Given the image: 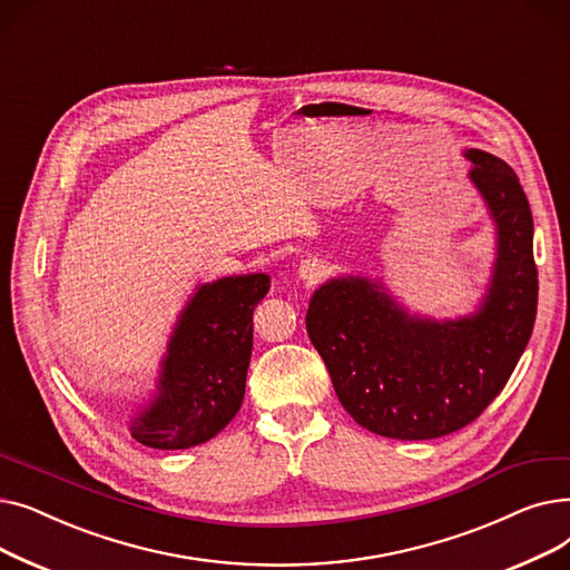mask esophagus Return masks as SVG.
<instances>
[{
	"instance_id": "34e87169",
	"label": "esophagus",
	"mask_w": 570,
	"mask_h": 570,
	"mask_svg": "<svg viewBox=\"0 0 570 570\" xmlns=\"http://www.w3.org/2000/svg\"><path fill=\"white\" fill-rule=\"evenodd\" d=\"M299 276L308 283V285H317L324 276H327V264L317 257H308L299 264Z\"/></svg>"
}]
</instances>
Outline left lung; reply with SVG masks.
I'll return each instance as SVG.
<instances>
[{
  "mask_svg": "<svg viewBox=\"0 0 570 570\" xmlns=\"http://www.w3.org/2000/svg\"><path fill=\"white\" fill-rule=\"evenodd\" d=\"M466 157L499 227L492 287L475 315L411 317L366 278L322 285L306 313L343 409L377 436L429 441L471 424L501 394L533 332L538 268L527 195L503 159L482 150Z\"/></svg>",
  "mask_w": 570,
  "mask_h": 570,
  "instance_id": "left-lung-1",
  "label": "left lung"
}]
</instances>
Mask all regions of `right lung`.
Segmentation results:
<instances>
[{"instance_id": "right-lung-1", "label": "right lung", "mask_w": 570, "mask_h": 570, "mask_svg": "<svg viewBox=\"0 0 570 570\" xmlns=\"http://www.w3.org/2000/svg\"><path fill=\"white\" fill-rule=\"evenodd\" d=\"M268 276L202 285L183 311L161 364L157 399L131 420V436L155 450L210 441L238 413L253 352V311Z\"/></svg>"}]
</instances>
